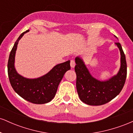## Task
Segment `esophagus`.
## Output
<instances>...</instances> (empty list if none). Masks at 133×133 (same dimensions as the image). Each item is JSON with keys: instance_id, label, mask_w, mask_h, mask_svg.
<instances>
[{"instance_id": "34e87169", "label": "esophagus", "mask_w": 133, "mask_h": 133, "mask_svg": "<svg viewBox=\"0 0 133 133\" xmlns=\"http://www.w3.org/2000/svg\"><path fill=\"white\" fill-rule=\"evenodd\" d=\"M70 64H71V66L72 68H74V67H75V65H76L75 61H74V60H71V62H70Z\"/></svg>"}]
</instances>
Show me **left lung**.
<instances>
[{
    "label": "left lung",
    "instance_id": "obj_1",
    "mask_svg": "<svg viewBox=\"0 0 133 133\" xmlns=\"http://www.w3.org/2000/svg\"><path fill=\"white\" fill-rule=\"evenodd\" d=\"M116 45L121 54L119 71L116 75L105 81L93 77L81 58L76 57V88L79 98L83 103L91 106L104 104L116 97L123 88L127 76L126 57L119 42Z\"/></svg>",
    "mask_w": 133,
    "mask_h": 133
}]
</instances>
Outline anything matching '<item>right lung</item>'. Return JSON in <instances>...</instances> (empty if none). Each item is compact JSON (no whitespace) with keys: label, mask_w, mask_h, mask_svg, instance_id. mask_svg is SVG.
<instances>
[{"label":"right lung","mask_w":133,"mask_h":133,"mask_svg":"<svg viewBox=\"0 0 133 133\" xmlns=\"http://www.w3.org/2000/svg\"><path fill=\"white\" fill-rule=\"evenodd\" d=\"M27 30L17 39L9 55L7 71L9 81L17 94L34 104L47 103L54 97L59 83L66 71L71 69L70 61L57 64L46 74L36 79H28L20 75L14 66L15 56L20 39Z\"/></svg>","instance_id":"right-lung-1"}]
</instances>
